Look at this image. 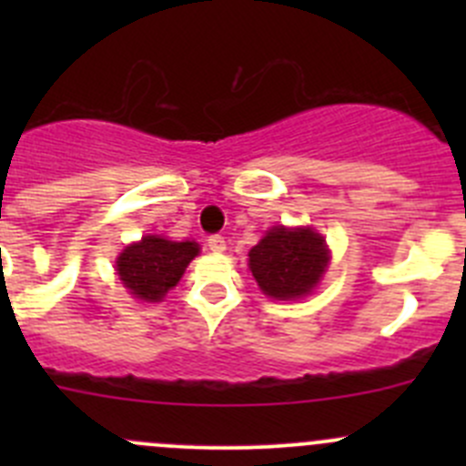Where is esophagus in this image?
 <instances>
[{
    "instance_id": "obj_1",
    "label": "esophagus",
    "mask_w": 466,
    "mask_h": 466,
    "mask_svg": "<svg viewBox=\"0 0 466 466\" xmlns=\"http://www.w3.org/2000/svg\"><path fill=\"white\" fill-rule=\"evenodd\" d=\"M207 246H209L211 252H223L225 250V238L220 237V234H211V237L207 238Z\"/></svg>"
}]
</instances>
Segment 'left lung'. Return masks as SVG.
<instances>
[{
  "label": "left lung",
  "mask_w": 466,
  "mask_h": 466,
  "mask_svg": "<svg viewBox=\"0 0 466 466\" xmlns=\"http://www.w3.org/2000/svg\"><path fill=\"white\" fill-rule=\"evenodd\" d=\"M329 263L324 238L311 228H272L250 250V270L266 295L293 299L311 293Z\"/></svg>",
  "instance_id": "left-lung-1"
}]
</instances>
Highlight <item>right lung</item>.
Listing matches in <instances>:
<instances>
[{
	"label": "right lung",
	"mask_w": 466,
	"mask_h": 466,
	"mask_svg": "<svg viewBox=\"0 0 466 466\" xmlns=\"http://www.w3.org/2000/svg\"><path fill=\"white\" fill-rule=\"evenodd\" d=\"M198 255V243L167 241L162 237H144L126 248L116 261V272L126 289L146 302H159L180 281L189 261Z\"/></svg>",
	"instance_id": "obj_1"
}]
</instances>
